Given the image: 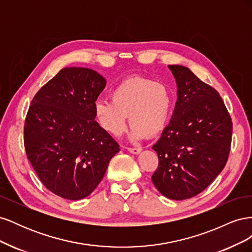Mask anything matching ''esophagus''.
<instances>
[{
  "instance_id": "esophagus-1",
  "label": "esophagus",
  "mask_w": 252,
  "mask_h": 252,
  "mask_svg": "<svg viewBox=\"0 0 252 252\" xmlns=\"http://www.w3.org/2000/svg\"><path fill=\"white\" fill-rule=\"evenodd\" d=\"M127 149L129 152H131V154H133V155H139L142 151L141 147H128Z\"/></svg>"
}]
</instances>
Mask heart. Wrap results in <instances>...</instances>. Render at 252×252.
I'll return each instance as SVG.
<instances>
[{"mask_svg": "<svg viewBox=\"0 0 252 252\" xmlns=\"http://www.w3.org/2000/svg\"><path fill=\"white\" fill-rule=\"evenodd\" d=\"M110 100L94 103V116L100 126L113 135L125 131L127 116L134 140L155 136L168 123L172 96L165 84L141 77L128 78L114 86Z\"/></svg>", "mask_w": 252, "mask_h": 252, "instance_id": "1", "label": "heart"}]
</instances>
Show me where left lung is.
<instances>
[{
	"instance_id": "1",
	"label": "left lung",
	"mask_w": 252,
	"mask_h": 252,
	"mask_svg": "<svg viewBox=\"0 0 252 252\" xmlns=\"http://www.w3.org/2000/svg\"><path fill=\"white\" fill-rule=\"evenodd\" d=\"M178 86L172 118L152 146L158 166L151 180L164 196L186 200L201 193L224 169L232 121L218 91L187 67L169 65Z\"/></svg>"
}]
</instances>
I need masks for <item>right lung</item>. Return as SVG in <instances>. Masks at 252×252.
I'll return each instance as SVG.
<instances>
[{
  "label": "right lung",
  "instance_id": "1",
  "mask_svg": "<svg viewBox=\"0 0 252 252\" xmlns=\"http://www.w3.org/2000/svg\"><path fill=\"white\" fill-rule=\"evenodd\" d=\"M106 86L96 71L63 68L37 91L24 125L26 155L43 185L66 200H81L104 178L119 144L94 121Z\"/></svg>",
  "mask_w": 252,
  "mask_h": 252
}]
</instances>
